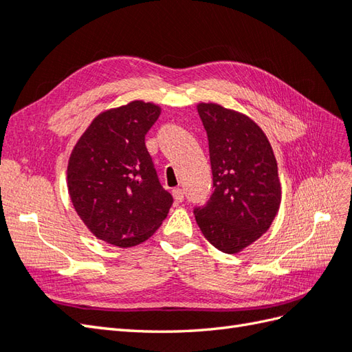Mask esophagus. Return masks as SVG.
<instances>
[{"mask_svg": "<svg viewBox=\"0 0 352 352\" xmlns=\"http://www.w3.org/2000/svg\"><path fill=\"white\" fill-rule=\"evenodd\" d=\"M173 196H174V199L177 202H183L184 201V192H183V189H179V187H177V189L173 190Z\"/></svg>", "mask_w": 352, "mask_h": 352, "instance_id": "1", "label": "esophagus"}]
</instances>
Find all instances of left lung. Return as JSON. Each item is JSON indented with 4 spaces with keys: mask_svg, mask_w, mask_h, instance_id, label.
<instances>
[{
    "mask_svg": "<svg viewBox=\"0 0 352 352\" xmlns=\"http://www.w3.org/2000/svg\"><path fill=\"white\" fill-rule=\"evenodd\" d=\"M208 136L213 187L208 202L195 207L204 236L225 253L256 241L274 220L282 190L277 162L255 121L216 103H199Z\"/></svg>",
    "mask_w": 352,
    "mask_h": 352,
    "instance_id": "left-lung-1",
    "label": "left lung"
}]
</instances>
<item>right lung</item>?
<instances>
[{"label": "right lung", "mask_w": 352, "mask_h": 352, "mask_svg": "<svg viewBox=\"0 0 352 352\" xmlns=\"http://www.w3.org/2000/svg\"><path fill=\"white\" fill-rule=\"evenodd\" d=\"M160 108L130 102L97 116L79 138L67 166L69 195L97 239L118 248L141 244L173 206L145 146Z\"/></svg>", "instance_id": "1"}]
</instances>
